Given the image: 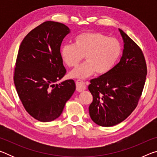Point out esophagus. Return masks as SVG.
Wrapping results in <instances>:
<instances>
[{"instance_id": "esophagus-1", "label": "esophagus", "mask_w": 157, "mask_h": 157, "mask_svg": "<svg viewBox=\"0 0 157 157\" xmlns=\"http://www.w3.org/2000/svg\"><path fill=\"white\" fill-rule=\"evenodd\" d=\"M75 83H76V89L78 91L82 92L86 89V84H85V82L82 80H79V79H78V80L76 81Z\"/></svg>"}]
</instances>
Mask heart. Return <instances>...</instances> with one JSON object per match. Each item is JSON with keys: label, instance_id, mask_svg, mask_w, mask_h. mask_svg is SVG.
I'll list each match as a JSON object with an SVG mask.
<instances>
[{"label": "heart", "instance_id": "heart-1", "mask_svg": "<svg viewBox=\"0 0 157 157\" xmlns=\"http://www.w3.org/2000/svg\"><path fill=\"white\" fill-rule=\"evenodd\" d=\"M121 53L118 39L99 33L87 32L77 35L73 44L61 47L60 56L69 67L76 66L84 56L86 61L69 73L71 78L84 79L95 71L99 75L109 72Z\"/></svg>", "mask_w": 157, "mask_h": 157}]
</instances>
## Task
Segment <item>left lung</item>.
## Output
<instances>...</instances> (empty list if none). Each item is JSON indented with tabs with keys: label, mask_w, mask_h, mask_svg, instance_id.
Segmentation results:
<instances>
[{
	"label": "left lung",
	"mask_w": 157,
	"mask_h": 157,
	"mask_svg": "<svg viewBox=\"0 0 157 157\" xmlns=\"http://www.w3.org/2000/svg\"><path fill=\"white\" fill-rule=\"evenodd\" d=\"M124 44L120 62L91 80L88 89L94 98L89 115L95 124L111 127L121 123L135 109L144 87L147 66L138 45L118 29Z\"/></svg>",
	"instance_id": "1"
}]
</instances>
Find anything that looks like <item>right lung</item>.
Segmentation results:
<instances>
[{"instance_id":"add662e5","label":"right lung","mask_w":157,"mask_h":157,"mask_svg":"<svg viewBox=\"0 0 157 157\" xmlns=\"http://www.w3.org/2000/svg\"><path fill=\"white\" fill-rule=\"evenodd\" d=\"M70 33L63 23L46 21L30 31L21 44L14 71L15 87L25 110L39 121L57 118L75 91L73 79L55 84L66 72L60 47Z\"/></svg>"}]
</instances>
